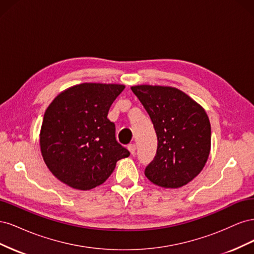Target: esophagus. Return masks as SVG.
I'll list each match as a JSON object with an SVG mask.
<instances>
[{
	"mask_svg": "<svg viewBox=\"0 0 254 254\" xmlns=\"http://www.w3.org/2000/svg\"><path fill=\"white\" fill-rule=\"evenodd\" d=\"M128 149H129V151H130V153H131V155H134L135 150H136V145L135 144H129Z\"/></svg>",
	"mask_w": 254,
	"mask_h": 254,
	"instance_id": "34e87169",
	"label": "esophagus"
}]
</instances>
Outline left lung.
Returning a JSON list of instances; mask_svg holds the SVG:
<instances>
[{
    "label": "left lung",
    "mask_w": 254,
    "mask_h": 254,
    "mask_svg": "<svg viewBox=\"0 0 254 254\" xmlns=\"http://www.w3.org/2000/svg\"><path fill=\"white\" fill-rule=\"evenodd\" d=\"M156 130L158 147L145 176L159 187L186 186L210 155L211 125L205 111L184 92L162 86L131 87Z\"/></svg>",
    "instance_id": "obj_1"
}]
</instances>
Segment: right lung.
Instances as JSON below:
<instances>
[{
  "label": "right lung",
  "mask_w": 254,
  "mask_h": 254,
  "mask_svg": "<svg viewBox=\"0 0 254 254\" xmlns=\"http://www.w3.org/2000/svg\"><path fill=\"white\" fill-rule=\"evenodd\" d=\"M125 86L81 83L60 93L44 113L40 147L45 164L61 182L87 190L101 186L130 152L115 139L107 118Z\"/></svg>",
  "instance_id": "add662e5"
}]
</instances>
